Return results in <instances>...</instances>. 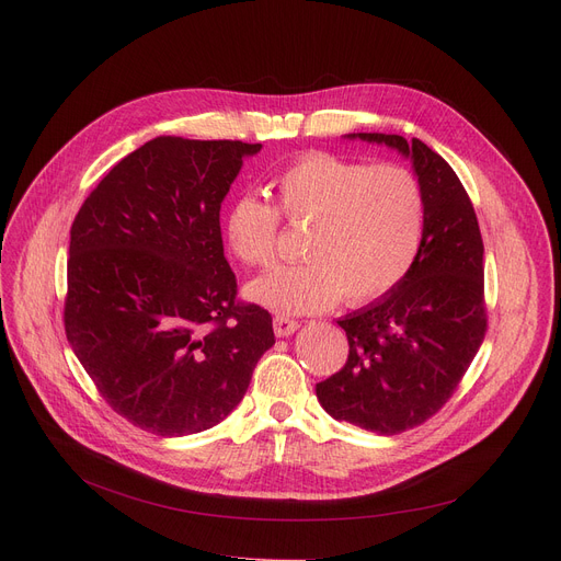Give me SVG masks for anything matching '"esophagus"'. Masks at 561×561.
Instances as JSON below:
<instances>
[{
	"instance_id": "esophagus-1",
	"label": "esophagus",
	"mask_w": 561,
	"mask_h": 561,
	"mask_svg": "<svg viewBox=\"0 0 561 561\" xmlns=\"http://www.w3.org/2000/svg\"><path fill=\"white\" fill-rule=\"evenodd\" d=\"M298 328H300V322H298V320H290V318H286V316H275V320H273V330H275V334H277L279 339L296 334Z\"/></svg>"
}]
</instances>
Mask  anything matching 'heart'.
<instances>
[{
    "mask_svg": "<svg viewBox=\"0 0 561 561\" xmlns=\"http://www.w3.org/2000/svg\"><path fill=\"white\" fill-rule=\"evenodd\" d=\"M277 206L236 197L222 218L227 250L250 268L275 261L279 216L309 225L307 261L279 265L250 282L245 296L282 316L318 313L345 293L352 305L393 290L414 265L425 231V195L416 174L398 163L366 165L309 152L275 180Z\"/></svg>",
    "mask_w": 561,
    "mask_h": 561,
    "instance_id": "1",
    "label": "heart"
}]
</instances>
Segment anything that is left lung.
<instances>
[{"label": "left lung", "mask_w": 561, "mask_h": 561, "mask_svg": "<svg viewBox=\"0 0 561 561\" xmlns=\"http://www.w3.org/2000/svg\"><path fill=\"white\" fill-rule=\"evenodd\" d=\"M347 138L389 145L411 159L425 195V231L407 277L336 320L347 334V362L316 385V396L332 419L391 436L432 419L478 355L486 334L484 245L459 176L423 140Z\"/></svg>", "instance_id": "obj_1"}]
</instances>
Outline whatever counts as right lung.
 I'll use <instances>...</instances> for the list:
<instances>
[{
  "mask_svg": "<svg viewBox=\"0 0 561 561\" xmlns=\"http://www.w3.org/2000/svg\"><path fill=\"white\" fill-rule=\"evenodd\" d=\"M261 142L159 136L117 161L70 229L66 336L108 407L157 436L218 425L275 343L236 302L220 204Z\"/></svg>",
  "mask_w": 561,
  "mask_h": 561,
  "instance_id": "add662e5",
  "label": "right lung"
}]
</instances>
